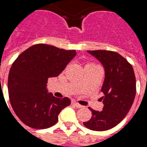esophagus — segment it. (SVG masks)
Instances as JSON below:
<instances>
[{
    "label": "esophagus",
    "mask_w": 147,
    "mask_h": 147,
    "mask_svg": "<svg viewBox=\"0 0 147 147\" xmlns=\"http://www.w3.org/2000/svg\"><path fill=\"white\" fill-rule=\"evenodd\" d=\"M72 104H73L76 107H77V108H82L83 107V105H81L80 104H79V103H77L76 102H72Z\"/></svg>",
    "instance_id": "1"
}]
</instances>
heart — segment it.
<instances>
[{"label": "heart", "instance_id": "b5f03b06", "mask_svg": "<svg viewBox=\"0 0 147 147\" xmlns=\"http://www.w3.org/2000/svg\"><path fill=\"white\" fill-rule=\"evenodd\" d=\"M91 64V65H95V64Z\"/></svg>", "mask_w": 147, "mask_h": 147}]
</instances>
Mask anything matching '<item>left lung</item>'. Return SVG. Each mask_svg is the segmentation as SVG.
I'll use <instances>...</instances> for the list:
<instances>
[{
	"label": "left lung",
	"mask_w": 147,
	"mask_h": 147,
	"mask_svg": "<svg viewBox=\"0 0 147 147\" xmlns=\"http://www.w3.org/2000/svg\"><path fill=\"white\" fill-rule=\"evenodd\" d=\"M102 64L105 79L102 86L104 96L102 111L94 110L90 120L83 124L93 131H106L120 123L134 102L136 93V76L132 66L116 52L87 50Z\"/></svg>",
	"instance_id": "8db88e82"
}]
</instances>
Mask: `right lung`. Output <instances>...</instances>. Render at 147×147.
Listing matches in <instances>:
<instances>
[{"label": "right lung", "instance_id": "1", "mask_svg": "<svg viewBox=\"0 0 147 147\" xmlns=\"http://www.w3.org/2000/svg\"><path fill=\"white\" fill-rule=\"evenodd\" d=\"M76 55V50L38 44L16 58L9 71L8 90L11 107L23 123L44 129L57 122L58 115L71 100L49 93L47 82L58 76Z\"/></svg>", "mask_w": 147, "mask_h": 147}]
</instances>
